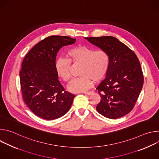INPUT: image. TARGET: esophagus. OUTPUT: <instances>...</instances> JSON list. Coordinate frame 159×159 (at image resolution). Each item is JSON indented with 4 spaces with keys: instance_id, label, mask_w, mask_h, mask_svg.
<instances>
[{
    "instance_id": "1",
    "label": "esophagus",
    "mask_w": 159,
    "mask_h": 159,
    "mask_svg": "<svg viewBox=\"0 0 159 159\" xmlns=\"http://www.w3.org/2000/svg\"><path fill=\"white\" fill-rule=\"evenodd\" d=\"M85 94H87V95H91L94 93L93 91H89V92H84V93Z\"/></svg>"
}]
</instances>
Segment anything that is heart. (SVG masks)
I'll list each match as a JSON object with an SVG mask.
<instances>
[{
	"label": "heart",
	"instance_id": "1",
	"mask_svg": "<svg viewBox=\"0 0 159 159\" xmlns=\"http://www.w3.org/2000/svg\"><path fill=\"white\" fill-rule=\"evenodd\" d=\"M68 60L58 58L55 64L57 75L64 82L71 78L70 62L81 64L79 75L68 86V89L74 93H83L89 89L94 81L101 80L106 74L109 66V57L102 50H95L86 46H77L67 52Z\"/></svg>",
	"mask_w": 159,
	"mask_h": 159
}]
</instances>
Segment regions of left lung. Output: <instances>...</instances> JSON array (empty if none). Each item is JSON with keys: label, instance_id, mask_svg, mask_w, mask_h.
Instances as JSON below:
<instances>
[{"label": "left lung", "instance_id": "1", "mask_svg": "<svg viewBox=\"0 0 159 159\" xmlns=\"http://www.w3.org/2000/svg\"><path fill=\"white\" fill-rule=\"evenodd\" d=\"M85 39L104 50L109 57L106 77L96 88L101 96L97 111L109 119L125 116L133 109L143 85V75L138 57L115 37Z\"/></svg>", "mask_w": 159, "mask_h": 159}]
</instances>
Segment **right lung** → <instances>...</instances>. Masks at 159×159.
<instances>
[{"label":"right lung","instance_id":"add662e5","mask_svg":"<svg viewBox=\"0 0 159 159\" xmlns=\"http://www.w3.org/2000/svg\"><path fill=\"white\" fill-rule=\"evenodd\" d=\"M75 41L69 36H48L33 47L22 61L19 73L22 98L30 109L41 118H59L72 104L75 95L65 90L55 64L59 50Z\"/></svg>","mask_w":159,"mask_h":159}]
</instances>
